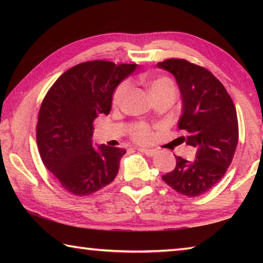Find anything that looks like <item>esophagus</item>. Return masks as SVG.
<instances>
[{
	"label": "esophagus",
	"mask_w": 263,
	"mask_h": 263,
	"mask_svg": "<svg viewBox=\"0 0 263 263\" xmlns=\"http://www.w3.org/2000/svg\"><path fill=\"white\" fill-rule=\"evenodd\" d=\"M138 151H139V152H141V153L146 154L147 157H154V155L158 153L155 149H148V148H139Z\"/></svg>",
	"instance_id": "esophagus-1"
}]
</instances>
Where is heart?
I'll return each instance as SVG.
<instances>
[{"label":"heart","mask_w":263,"mask_h":263,"mask_svg":"<svg viewBox=\"0 0 263 263\" xmlns=\"http://www.w3.org/2000/svg\"><path fill=\"white\" fill-rule=\"evenodd\" d=\"M146 86H147L149 95L152 96V99L157 97L159 95L163 94V92L169 91V90H174V84H173L172 80L168 78H155V79H151V80H146ZM128 89V83L127 82H123L119 84V86L116 88V90L114 92L112 96V105L114 106H118L121 105V103L125 97V94ZM130 137L132 140H135L138 144H148V142L152 140L153 137V130L152 127L145 123H136L130 127Z\"/></svg>","instance_id":"b5f03b06"}]
</instances>
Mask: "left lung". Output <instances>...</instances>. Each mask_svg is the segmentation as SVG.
<instances>
[{"label":"left lung","mask_w":263,"mask_h":263,"mask_svg":"<svg viewBox=\"0 0 263 263\" xmlns=\"http://www.w3.org/2000/svg\"><path fill=\"white\" fill-rule=\"evenodd\" d=\"M158 67L174 75L183 101L179 128L182 140L197 148L188 161L176 157L174 171L162 180L177 193L196 197L210 190L225 175L237 148L239 128L232 99L210 70L184 59H167Z\"/></svg>","instance_id":"1"}]
</instances>
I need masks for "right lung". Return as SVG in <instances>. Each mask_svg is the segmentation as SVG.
<instances>
[{
  "label": "right lung",
  "instance_id": "add662e5",
  "mask_svg": "<svg viewBox=\"0 0 263 263\" xmlns=\"http://www.w3.org/2000/svg\"><path fill=\"white\" fill-rule=\"evenodd\" d=\"M138 65L81 62L61 75L42 102L35 127L42 161L65 190L87 196L115 180L125 149L92 147L95 119L108 115L116 87Z\"/></svg>",
  "mask_w": 263,
  "mask_h": 263
}]
</instances>
